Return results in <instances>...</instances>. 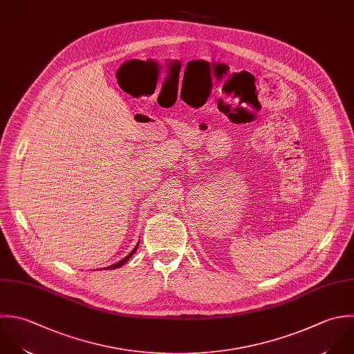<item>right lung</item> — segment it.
Wrapping results in <instances>:
<instances>
[{
  "label": "right lung",
  "instance_id": "add662e5",
  "mask_svg": "<svg viewBox=\"0 0 354 354\" xmlns=\"http://www.w3.org/2000/svg\"><path fill=\"white\" fill-rule=\"evenodd\" d=\"M138 245H139V244H138ZM138 245H136V247H135V248H133V250H132V251H131V252H129V254H128V255H127L124 259H121L120 262H117V263H114V265H111V266H109V268H106V269H107V270H110V269H117V268H121V266H122L124 263H127V262H128V259H129V258H131V257L135 254V251H136Z\"/></svg>",
  "mask_w": 354,
  "mask_h": 354
}]
</instances>
